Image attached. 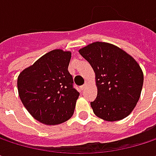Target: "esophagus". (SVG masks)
I'll return each mask as SVG.
<instances>
[{
    "mask_svg": "<svg viewBox=\"0 0 156 156\" xmlns=\"http://www.w3.org/2000/svg\"><path fill=\"white\" fill-rule=\"evenodd\" d=\"M87 86H88V82H86V83H85V84H84V85H83L82 87H80L81 90H84V89H85V88H86V87H87Z\"/></svg>",
    "mask_w": 156,
    "mask_h": 156,
    "instance_id": "obj_1",
    "label": "esophagus"
}]
</instances>
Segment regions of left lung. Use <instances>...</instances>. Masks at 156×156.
I'll return each mask as SVG.
<instances>
[{"label":"left lung","instance_id":"left-lung-1","mask_svg":"<svg viewBox=\"0 0 156 156\" xmlns=\"http://www.w3.org/2000/svg\"><path fill=\"white\" fill-rule=\"evenodd\" d=\"M78 52L95 72L98 96L90 103L94 114L109 122L129 115L140 98L144 83L136 60L122 48L101 41L90 43Z\"/></svg>","mask_w":156,"mask_h":156}]
</instances>
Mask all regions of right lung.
<instances>
[{
	"label": "right lung",
	"instance_id": "1",
	"mask_svg": "<svg viewBox=\"0 0 156 156\" xmlns=\"http://www.w3.org/2000/svg\"><path fill=\"white\" fill-rule=\"evenodd\" d=\"M70 51L53 49L23 69L17 80L20 98L39 122L54 126L69 120L79 93L68 68Z\"/></svg>",
	"mask_w": 156,
	"mask_h": 156
}]
</instances>
